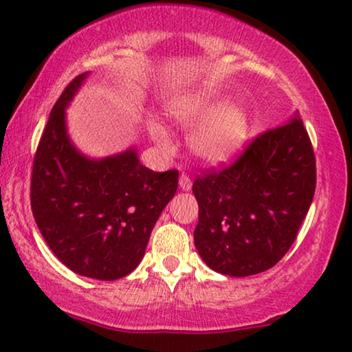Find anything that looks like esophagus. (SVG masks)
Segmentation results:
<instances>
[{"instance_id": "obj_1", "label": "esophagus", "mask_w": 352, "mask_h": 352, "mask_svg": "<svg viewBox=\"0 0 352 352\" xmlns=\"http://www.w3.org/2000/svg\"><path fill=\"white\" fill-rule=\"evenodd\" d=\"M179 187H181L182 190H190L192 179H190V176L187 175V173H181V176H179Z\"/></svg>"}]
</instances>
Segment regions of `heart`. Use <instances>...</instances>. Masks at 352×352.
I'll return each mask as SVG.
<instances>
[{"label": "heart", "instance_id": "heart-1", "mask_svg": "<svg viewBox=\"0 0 352 352\" xmlns=\"http://www.w3.org/2000/svg\"><path fill=\"white\" fill-rule=\"evenodd\" d=\"M218 102L208 96H192L177 100L170 113L177 123L186 128H195L192 134V151L210 165H223L239 155L247 142L248 123L242 109L224 107L216 112ZM152 134L162 146L170 147L165 129L153 123Z\"/></svg>", "mask_w": 352, "mask_h": 352}]
</instances>
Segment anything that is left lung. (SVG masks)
<instances>
[{
    "label": "left lung",
    "instance_id": "obj_1",
    "mask_svg": "<svg viewBox=\"0 0 352 352\" xmlns=\"http://www.w3.org/2000/svg\"><path fill=\"white\" fill-rule=\"evenodd\" d=\"M192 192L195 247L213 271L247 277L276 266L316 192L314 148L300 117L258 134L230 165L205 170Z\"/></svg>",
    "mask_w": 352,
    "mask_h": 352
}]
</instances>
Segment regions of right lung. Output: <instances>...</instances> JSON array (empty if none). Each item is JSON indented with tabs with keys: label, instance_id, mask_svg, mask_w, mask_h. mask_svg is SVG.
<instances>
[{
	"label": "right lung",
	"instance_id": "add662e5",
	"mask_svg": "<svg viewBox=\"0 0 352 352\" xmlns=\"http://www.w3.org/2000/svg\"><path fill=\"white\" fill-rule=\"evenodd\" d=\"M85 76L65 86L43 129L30 204L43 239L62 264L80 276L117 280L142 259L179 173L148 170L134 151L99 162L76 152L65 133V105Z\"/></svg>",
	"mask_w": 352,
	"mask_h": 352
}]
</instances>
